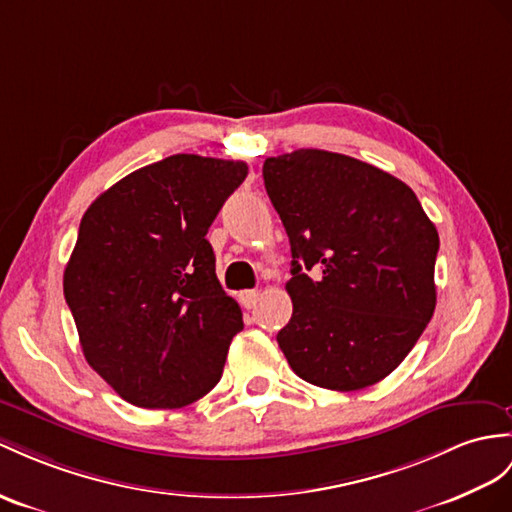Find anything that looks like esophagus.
I'll return each mask as SVG.
<instances>
[{
  "mask_svg": "<svg viewBox=\"0 0 512 512\" xmlns=\"http://www.w3.org/2000/svg\"><path fill=\"white\" fill-rule=\"evenodd\" d=\"M260 299V291H243L239 295V302L245 306V308H254L258 304Z\"/></svg>",
  "mask_w": 512,
  "mask_h": 512,
  "instance_id": "1",
  "label": "esophagus"
}]
</instances>
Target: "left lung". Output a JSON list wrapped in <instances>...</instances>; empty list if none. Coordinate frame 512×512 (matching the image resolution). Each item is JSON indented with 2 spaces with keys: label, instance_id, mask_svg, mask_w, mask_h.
<instances>
[{
  "label": "left lung",
  "instance_id": "8db88e82",
  "mask_svg": "<svg viewBox=\"0 0 512 512\" xmlns=\"http://www.w3.org/2000/svg\"><path fill=\"white\" fill-rule=\"evenodd\" d=\"M263 178L293 256L276 336L291 369L330 391L384 380L434 313V223L408 184L352 156L297 149Z\"/></svg>",
  "mask_w": 512,
  "mask_h": 512
}]
</instances>
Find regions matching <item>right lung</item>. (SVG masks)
Masks as SVG:
<instances>
[{"label": "right lung", "mask_w": 512, "mask_h": 512, "mask_svg": "<svg viewBox=\"0 0 512 512\" xmlns=\"http://www.w3.org/2000/svg\"><path fill=\"white\" fill-rule=\"evenodd\" d=\"M245 176L241 160L176 154L84 213L62 289L86 363L126 402L182 408L219 382L243 313L206 234Z\"/></svg>", "instance_id": "1"}]
</instances>
